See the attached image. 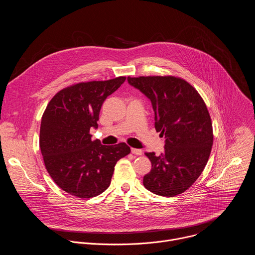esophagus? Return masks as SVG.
<instances>
[{"mask_svg":"<svg viewBox=\"0 0 255 255\" xmlns=\"http://www.w3.org/2000/svg\"><path fill=\"white\" fill-rule=\"evenodd\" d=\"M131 152L135 155H141L142 154V150L141 149H137V148H131Z\"/></svg>","mask_w":255,"mask_h":255,"instance_id":"esophagus-1","label":"esophagus"}]
</instances>
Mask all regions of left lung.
<instances>
[{
	"label": "left lung",
	"mask_w": 255,
	"mask_h": 255,
	"mask_svg": "<svg viewBox=\"0 0 255 255\" xmlns=\"http://www.w3.org/2000/svg\"><path fill=\"white\" fill-rule=\"evenodd\" d=\"M146 96L154 111V126L165 138L160 155L146 152L152 164L143 185L158 196L174 197L187 191L204 170L213 145L207 106L188 82L167 77L127 79Z\"/></svg>",
	"instance_id": "8db88e82"
}]
</instances>
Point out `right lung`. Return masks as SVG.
I'll use <instances>...</instances> for the list:
<instances>
[{
	"mask_svg": "<svg viewBox=\"0 0 255 255\" xmlns=\"http://www.w3.org/2000/svg\"><path fill=\"white\" fill-rule=\"evenodd\" d=\"M125 80L70 86L59 91L45 109L39 139L44 164L54 183L72 196L90 199L105 192L117 161L130 153L126 143L106 146L90 134L98 128L104 101Z\"/></svg>",
	"mask_w": 255,
	"mask_h": 255,
	"instance_id": "1",
	"label": "right lung"
}]
</instances>
